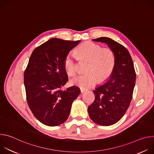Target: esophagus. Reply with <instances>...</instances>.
Segmentation results:
<instances>
[{"mask_svg": "<svg viewBox=\"0 0 154 154\" xmlns=\"http://www.w3.org/2000/svg\"><path fill=\"white\" fill-rule=\"evenodd\" d=\"M86 90H85V89H83V88H80V92H81V93H84V92H85Z\"/></svg>", "mask_w": 154, "mask_h": 154, "instance_id": "1", "label": "esophagus"}]
</instances>
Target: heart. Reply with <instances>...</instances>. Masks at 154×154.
I'll list each match as a JSON object with an SVG mask.
<instances>
[{"label":"heart","mask_w":154,"mask_h":154,"mask_svg":"<svg viewBox=\"0 0 154 154\" xmlns=\"http://www.w3.org/2000/svg\"><path fill=\"white\" fill-rule=\"evenodd\" d=\"M79 55L89 61L86 71L87 72L74 76L70 82L72 85L87 89L93 86L99 81H102L109 77L112 73L115 57L112 50L103 49L100 46L91 42H85L78 49ZM64 67L66 72L74 75L77 69L75 56L69 53L64 60Z\"/></svg>","instance_id":"1"}]
</instances>
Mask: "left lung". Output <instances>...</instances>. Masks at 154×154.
<instances>
[{"label": "left lung", "mask_w": 154, "mask_h": 154, "mask_svg": "<svg viewBox=\"0 0 154 154\" xmlns=\"http://www.w3.org/2000/svg\"><path fill=\"white\" fill-rule=\"evenodd\" d=\"M93 41L104 42L115 57V64L109 79L93 91L95 100L88 108L90 117L103 126L113 125L125 115L132 99L136 81L134 63L128 50L121 44L107 37Z\"/></svg>", "instance_id": "8db88e82"}]
</instances>
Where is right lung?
<instances>
[{"label":"right lung","instance_id":"add662e5","mask_svg":"<svg viewBox=\"0 0 154 154\" xmlns=\"http://www.w3.org/2000/svg\"><path fill=\"white\" fill-rule=\"evenodd\" d=\"M80 40L52 38L33 51L24 74L26 99L35 118L43 124L57 126L69 117L73 101L80 94L77 86L66 90L68 80L64 60Z\"/></svg>","mask_w":154,"mask_h":154}]
</instances>
